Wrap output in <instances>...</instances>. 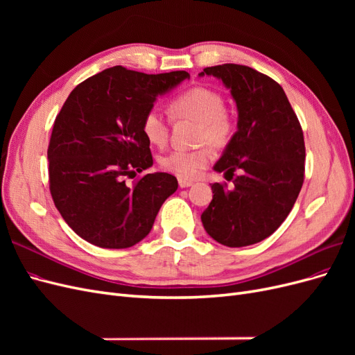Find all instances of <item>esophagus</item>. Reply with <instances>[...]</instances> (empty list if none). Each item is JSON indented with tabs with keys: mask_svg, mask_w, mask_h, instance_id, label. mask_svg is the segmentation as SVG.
Here are the masks:
<instances>
[{
	"mask_svg": "<svg viewBox=\"0 0 355 355\" xmlns=\"http://www.w3.org/2000/svg\"><path fill=\"white\" fill-rule=\"evenodd\" d=\"M178 182H179V187H180V188H188V187H191V185H192V180H188V179H182V178H179V179H178Z\"/></svg>",
	"mask_w": 355,
	"mask_h": 355,
	"instance_id": "1",
	"label": "esophagus"
}]
</instances>
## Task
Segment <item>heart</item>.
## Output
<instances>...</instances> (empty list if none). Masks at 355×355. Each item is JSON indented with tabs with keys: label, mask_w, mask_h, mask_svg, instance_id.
Returning a JSON list of instances; mask_svg holds the SVG:
<instances>
[{
	"label": "heart",
	"mask_w": 355,
	"mask_h": 355,
	"mask_svg": "<svg viewBox=\"0 0 355 355\" xmlns=\"http://www.w3.org/2000/svg\"><path fill=\"white\" fill-rule=\"evenodd\" d=\"M175 118H188L198 123V141L214 148L228 146L235 135L237 121L231 110L223 105L222 94L209 87H191L170 102ZM141 130L149 145L164 148L168 142V123L157 108L148 110L142 118ZM213 149L204 145L191 151H171L158 158L159 168L182 179L201 175L213 159Z\"/></svg>",
	"instance_id": "b5f03b06"
}]
</instances>
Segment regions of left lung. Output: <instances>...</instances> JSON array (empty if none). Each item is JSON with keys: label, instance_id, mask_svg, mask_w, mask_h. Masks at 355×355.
Segmentation results:
<instances>
[{"label": "left lung", "instance_id": "1", "mask_svg": "<svg viewBox=\"0 0 355 355\" xmlns=\"http://www.w3.org/2000/svg\"><path fill=\"white\" fill-rule=\"evenodd\" d=\"M231 90L239 110V130L214 170L227 184H213V200L202 211L204 230L228 247L256 244L288 216L305 176L302 127L283 87L253 68L223 63L204 68ZM235 171L239 177L233 178Z\"/></svg>", "mask_w": 355, "mask_h": 355}]
</instances>
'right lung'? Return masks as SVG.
Wrapping results in <instances>:
<instances>
[{
  "label": "right lung",
  "mask_w": 355,
  "mask_h": 355,
  "mask_svg": "<svg viewBox=\"0 0 355 355\" xmlns=\"http://www.w3.org/2000/svg\"><path fill=\"white\" fill-rule=\"evenodd\" d=\"M188 77L187 71L144 73L114 67L68 96L47 149L49 184L63 220L83 240L125 249L151 231L178 179L168 173L135 179L154 163L141 123L158 94Z\"/></svg>",
  "instance_id": "add662e5"
}]
</instances>
